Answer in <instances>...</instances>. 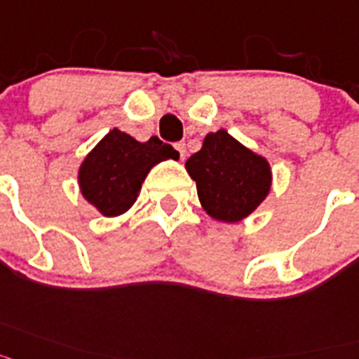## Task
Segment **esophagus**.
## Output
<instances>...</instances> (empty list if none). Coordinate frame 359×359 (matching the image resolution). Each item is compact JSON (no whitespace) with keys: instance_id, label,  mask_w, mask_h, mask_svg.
Segmentation results:
<instances>
[{"instance_id":"1","label":"esophagus","mask_w":359,"mask_h":359,"mask_svg":"<svg viewBox=\"0 0 359 359\" xmlns=\"http://www.w3.org/2000/svg\"><path fill=\"white\" fill-rule=\"evenodd\" d=\"M175 149H177V151H179L180 158H186V154H188V151H186V142H184V141L177 142V144H175Z\"/></svg>"}]
</instances>
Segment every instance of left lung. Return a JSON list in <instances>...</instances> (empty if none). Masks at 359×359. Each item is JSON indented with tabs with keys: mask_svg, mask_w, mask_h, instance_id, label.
<instances>
[{
	"mask_svg": "<svg viewBox=\"0 0 359 359\" xmlns=\"http://www.w3.org/2000/svg\"><path fill=\"white\" fill-rule=\"evenodd\" d=\"M197 182L198 201L218 222H240L269 195L271 166L266 157L240 144L226 130L204 137L202 148L186 161Z\"/></svg>",
	"mask_w": 359,
	"mask_h": 359,
	"instance_id": "left-lung-1",
	"label": "left lung"
}]
</instances>
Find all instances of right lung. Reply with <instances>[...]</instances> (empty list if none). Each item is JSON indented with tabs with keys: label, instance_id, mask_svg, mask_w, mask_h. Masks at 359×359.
<instances>
[{
	"label": "right lung",
	"instance_id": "1",
	"mask_svg": "<svg viewBox=\"0 0 359 359\" xmlns=\"http://www.w3.org/2000/svg\"><path fill=\"white\" fill-rule=\"evenodd\" d=\"M168 158L177 161L179 151L157 137L139 142L114 128L81 162L79 189L102 217H119L137 201L149 170Z\"/></svg>",
	"mask_w": 359,
	"mask_h": 359
}]
</instances>
